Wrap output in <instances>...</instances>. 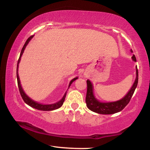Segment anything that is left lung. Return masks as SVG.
<instances>
[{
	"mask_svg": "<svg viewBox=\"0 0 150 150\" xmlns=\"http://www.w3.org/2000/svg\"><path fill=\"white\" fill-rule=\"evenodd\" d=\"M132 52V50H130ZM132 60L137 61L136 57L134 55L132 56ZM136 79L132 87H131L130 91L128 93L124 96L122 99H121L118 101L112 102H101L96 99L95 96L93 95V85L90 81L87 80V95H86V104L89 109L92 111L97 112L99 114L103 115H109V114H114L116 112H118L122 110L126 107L127 104L130 101L131 98L134 93L135 89L137 88V84H138V79H139V74L137 67L136 68Z\"/></svg>",
	"mask_w": 150,
	"mask_h": 150,
	"instance_id": "left-lung-1",
	"label": "left lung"
}]
</instances>
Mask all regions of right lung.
<instances>
[{"instance_id":"1","label":"right lung","mask_w":150,"mask_h":150,"mask_svg":"<svg viewBox=\"0 0 150 150\" xmlns=\"http://www.w3.org/2000/svg\"><path fill=\"white\" fill-rule=\"evenodd\" d=\"M33 37V35L29 37V38H28L27 39V40L26 41L25 44H24L23 48H22V49L21 52H20V55L19 59H18V61L17 71H16V75H17L18 85V88H19V91H20V95H21L22 99H23L24 102H25L26 104H27L28 105H29L30 106H31V107L34 108H36V109H38V110H53L57 109V108H60L61 106L63 105V102H64L65 96H66V93H67V92H65V93L64 94V96H63V97L62 99H61V100H60V101H59L58 102H56V103L52 104H42L38 103V102L33 101V100L32 99H30V98L29 97H28V96H26V94L25 93H24V91H23V89H22L21 85H20L19 76H18V64H19V63H20V59H21L22 55V54H23L24 49H25L26 46H27V44H28V42H29V41H30V40H31ZM77 79H78V77L74 78V79L71 80V81H70V83H69V87H70L71 84L74 81H76V80Z\"/></svg>"}]
</instances>
